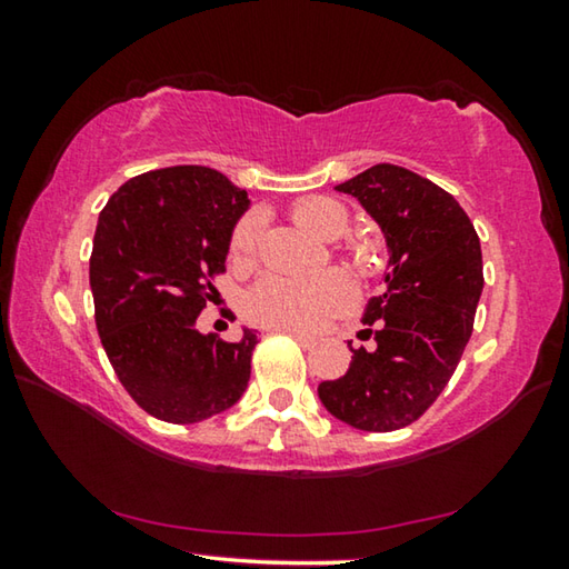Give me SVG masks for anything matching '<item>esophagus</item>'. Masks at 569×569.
I'll list each match as a JSON object with an SVG mask.
<instances>
[{
	"label": "esophagus",
	"mask_w": 569,
	"mask_h": 569,
	"mask_svg": "<svg viewBox=\"0 0 569 569\" xmlns=\"http://www.w3.org/2000/svg\"><path fill=\"white\" fill-rule=\"evenodd\" d=\"M278 333L291 336V339H296L298 343H301L303 349H311V346H316V339H313V336H306V333H301V331H286V329H278Z\"/></svg>",
	"instance_id": "obj_1"
}]
</instances>
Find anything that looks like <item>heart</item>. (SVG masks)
I'll return each instance as SVG.
<instances>
[{
	"label": "heart",
	"mask_w": 569,
	"mask_h": 569,
	"mask_svg": "<svg viewBox=\"0 0 569 569\" xmlns=\"http://www.w3.org/2000/svg\"><path fill=\"white\" fill-rule=\"evenodd\" d=\"M293 223L319 240H339L349 230L351 216L343 203L333 198H306L291 210ZM261 226L250 216L236 226L230 236V258L248 263L256 256ZM353 288L349 278L329 271L313 278L266 276L246 293L243 311L253 323L268 329L313 331L329 316L351 303Z\"/></svg>",
	"instance_id": "1"
}]
</instances>
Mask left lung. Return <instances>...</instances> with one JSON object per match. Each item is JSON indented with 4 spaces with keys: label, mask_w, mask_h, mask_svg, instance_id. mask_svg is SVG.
<instances>
[{
    "label": "left lung",
    "mask_w": 569,
    "mask_h": 569,
    "mask_svg": "<svg viewBox=\"0 0 569 569\" xmlns=\"http://www.w3.org/2000/svg\"><path fill=\"white\" fill-rule=\"evenodd\" d=\"M336 190L377 220L389 266L363 311L377 349H351L349 371L321 381L319 399L353 429L393 431L437 401L465 353L485 288L479 236L447 190L407 168L381 162Z\"/></svg>",
    "instance_id": "left-lung-1"
}]
</instances>
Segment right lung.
Instances as JSON below:
<instances>
[{
    "instance_id": "right-lung-1",
    "label": "right lung",
    "mask_w": 569,
    "mask_h": 569,
    "mask_svg": "<svg viewBox=\"0 0 569 569\" xmlns=\"http://www.w3.org/2000/svg\"><path fill=\"white\" fill-rule=\"evenodd\" d=\"M248 206L223 172L176 166L128 180L102 208L90 256L94 323L124 391L156 419L203 421L248 387L258 333L243 329L230 343L196 329Z\"/></svg>"
}]
</instances>
